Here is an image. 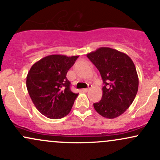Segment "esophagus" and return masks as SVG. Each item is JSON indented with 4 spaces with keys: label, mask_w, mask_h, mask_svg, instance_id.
I'll use <instances>...</instances> for the list:
<instances>
[{
    "label": "esophagus",
    "mask_w": 160,
    "mask_h": 160,
    "mask_svg": "<svg viewBox=\"0 0 160 160\" xmlns=\"http://www.w3.org/2000/svg\"><path fill=\"white\" fill-rule=\"evenodd\" d=\"M90 86H91L90 85H89V88H86V89H82V91L83 92H87L89 90V87H90Z\"/></svg>",
    "instance_id": "34e87169"
}]
</instances>
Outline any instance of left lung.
I'll use <instances>...</instances> for the list:
<instances>
[{
  "label": "left lung",
  "mask_w": 160,
  "mask_h": 160,
  "mask_svg": "<svg viewBox=\"0 0 160 160\" xmlns=\"http://www.w3.org/2000/svg\"><path fill=\"white\" fill-rule=\"evenodd\" d=\"M103 80L102 97L93 104L102 117L113 119L124 113L133 102L138 89V77L132 60L125 53L100 47L86 55Z\"/></svg>",
  "instance_id": "1"
}]
</instances>
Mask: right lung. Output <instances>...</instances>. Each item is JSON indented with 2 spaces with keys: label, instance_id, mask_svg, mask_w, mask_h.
<instances>
[{
  "label": "right lung",
  "instance_id": "add662e5",
  "mask_svg": "<svg viewBox=\"0 0 160 160\" xmlns=\"http://www.w3.org/2000/svg\"><path fill=\"white\" fill-rule=\"evenodd\" d=\"M78 57L50 55L34 63L28 73V94L40 113L49 119L67 116L78 97L70 89L66 74Z\"/></svg>",
  "mask_w": 160,
  "mask_h": 160
}]
</instances>
